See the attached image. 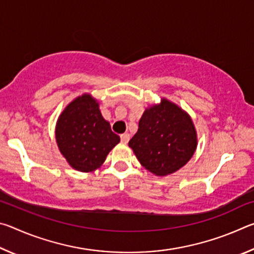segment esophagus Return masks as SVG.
Here are the masks:
<instances>
[{
	"label": "esophagus",
	"mask_w": 254,
	"mask_h": 254,
	"mask_svg": "<svg viewBox=\"0 0 254 254\" xmlns=\"http://www.w3.org/2000/svg\"><path fill=\"white\" fill-rule=\"evenodd\" d=\"M128 140H130V134L128 133H124L121 135V142L122 143H127Z\"/></svg>",
	"instance_id": "obj_1"
}]
</instances>
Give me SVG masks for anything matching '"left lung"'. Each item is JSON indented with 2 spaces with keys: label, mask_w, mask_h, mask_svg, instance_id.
<instances>
[{
  "label": "left lung",
  "mask_w": 254,
  "mask_h": 254,
  "mask_svg": "<svg viewBox=\"0 0 254 254\" xmlns=\"http://www.w3.org/2000/svg\"><path fill=\"white\" fill-rule=\"evenodd\" d=\"M128 147L145 169L166 176L184 167L197 147L194 123L186 112L162 98L144 111Z\"/></svg>",
  "instance_id": "obj_1"
}]
</instances>
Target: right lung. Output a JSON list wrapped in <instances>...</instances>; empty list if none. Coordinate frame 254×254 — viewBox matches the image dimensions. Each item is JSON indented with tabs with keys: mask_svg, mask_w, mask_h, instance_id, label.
<instances>
[{
	"mask_svg": "<svg viewBox=\"0 0 254 254\" xmlns=\"http://www.w3.org/2000/svg\"><path fill=\"white\" fill-rule=\"evenodd\" d=\"M58 148L72 168L89 173L100 168L106 156L120 142L89 94L67 105L56 126Z\"/></svg>",
	"mask_w": 254,
	"mask_h": 254,
	"instance_id": "obj_1",
	"label": "right lung"
}]
</instances>
